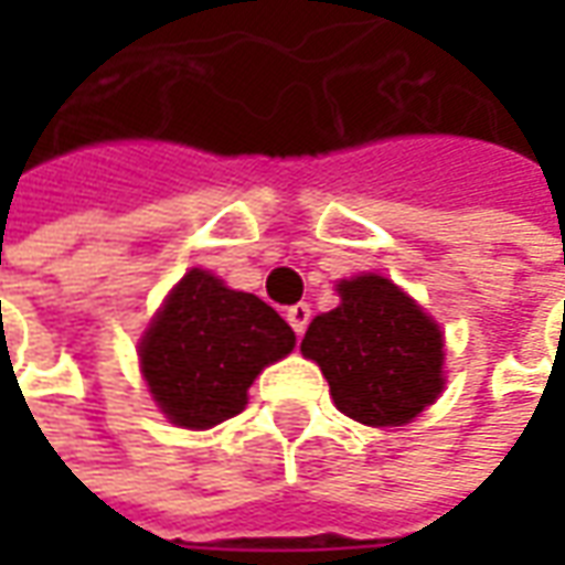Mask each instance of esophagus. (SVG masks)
Segmentation results:
<instances>
[{"mask_svg":"<svg viewBox=\"0 0 565 565\" xmlns=\"http://www.w3.org/2000/svg\"><path fill=\"white\" fill-rule=\"evenodd\" d=\"M287 320H290V327H294L296 335H302L308 327V320H311V306L306 302H299V306L287 308Z\"/></svg>","mask_w":565,"mask_h":565,"instance_id":"obj_1","label":"esophagus"}]
</instances>
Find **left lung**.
<instances>
[{
    "instance_id": "8db88e82",
    "label": "left lung",
    "mask_w": 565,
    "mask_h": 565,
    "mask_svg": "<svg viewBox=\"0 0 565 565\" xmlns=\"http://www.w3.org/2000/svg\"><path fill=\"white\" fill-rule=\"evenodd\" d=\"M335 290L342 302L311 320L302 354L330 381L342 415L366 426L415 420L445 387L438 323L384 275H356Z\"/></svg>"
}]
</instances>
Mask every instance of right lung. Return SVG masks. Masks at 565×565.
<instances>
[{
  "label": "right lung",
  "instance_id": "add662e5",
  "mask_svg": "<svg viewBox=\"0 0 565 565\" xmlns=\"http://www.w3.org/2000/svg\"><path fill=\"white\" fill-rule=\"evenodd\" d=\"M294 344L287 320L259 296L190 269L141 335V375L174 426L209 429L238 415L254 379Z\"/></svg>",
  "mask_w": 565,
  "mask_h": 565
}]
</instances>
